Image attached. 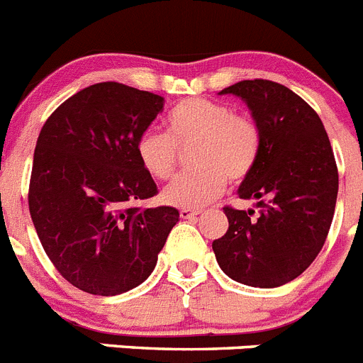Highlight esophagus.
Here are the masks:
<instances>
[{"mask_svg": "<svg viewBox=\"0 0 363 363\" xmlns=\"http://www.w3.org/2000/svg\"><path fill=\"white\" fill-rule=\"evenodd\" d=\"M201 215V211H197V209H181V218L184 220H189V218H195V216Z\"/></svg>", "mask_w": 363, "mask_h": 363, "instance_id": "obj_1", "label": "esophagus"}]
</instances>
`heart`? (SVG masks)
Returning a JSON list of instances; mask_svg holds the SVG:
<instances>
[{
  "label": "heart",
  "instance_id": "heart-1",
  "mask_svg": "<svg viewBox=\"0 0 363 363\" xmlns=\"http://www.w3.org/2000/svg\"><path fill=\"white\" fill-rule=\"evenodd\" d=\"M166 134L147 130L135 141L141 168L155 181L175 174L179 150H189L195 170L175 179L162 191L168 206L199 209L211 204L228 188L240 184L258 164L262 130L252 118L233 114L229 105L208 98H186L166 114Z\"/></svg>",
  "mask_w": 363,
  "mask_h": 363
}]
</instances>
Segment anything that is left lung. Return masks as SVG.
Instances as JSON below:
<instances>
[{
	"label": "left lung",
	"mask_w": 363,
	"mask_h": 363,
	"mask_svg": "<svg viewBox=\"0 0 363 363\" xmlns=\"http://www.w3.org/2000/svg\"><path fill=\"white\" fill-rule=\"evenodd\" d=\"M218 94H235L262 130V152L240 199L254 209L223 208L229 229L213 242L216 262L247 286L276 289L311 265L326 242L338 193V170L319 114L289 87L242 80Z\"/></svg>",
	"instance_id": "1"
}]
</instances>
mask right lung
I'll return each instance as SVG.
<instances>
[{"instance_id": "add662e5", "label": "right lung", "mask_w": 363, "mask_h": 363, "mask_svg": "<svg viewBox=\"0 0 363 363\" xmlns=\"http://www.w3.org/2000/svg\"><path fill=\"white\" fill-rule=\"evenodd\" d=\"M164 98L100 82L59 105L37 138L28 208L44 252L73 286L118 296L143 283L179 211L134 208L157 193L135 141Z\"/></svg>"}]
</instances>
